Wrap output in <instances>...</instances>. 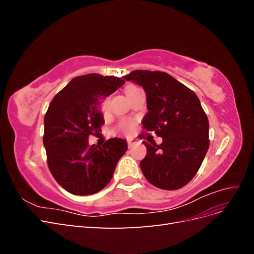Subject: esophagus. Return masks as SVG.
<instances>
[{
	"label": "esophagus",
	"instance_id": "obj_1",
	"mask_svg": "<svg viewBox=\"0 0 254 254\" xmlns=\"http://www.w3.org/2000/svg\"><path fill=\"white\" fill-rule=\"evenodd\" d=\"M127 143H128V147H131V146H133L136 143V140L135 139H128Z\"/></svg>",
	"mask_w": 254,
	"mask_h": 254
}]
</instances>
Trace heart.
Listing matches in <instances>:
<instances>
[{
  "label": "heart",
  "mask_w": 254,
  "mask_h": 254,
  "mask_svg": "<svg viewBox=\"0 0 254 254\" xmlns=\"http://www.w3.org/2000/svg\"><path fill=\"white\" fill-rule=\"evenodd\" d=\"M130 88H133V87H128V88L126 89V91L129 90ZM108 105H109V101H108V99H105V101H104L103 104H102V110H103L104 112H106L107 109H108ZM121 128H122V130H123V131H124V132H126V133H131V132L133 131V129H134V125L132 124L131 122H125V123H123Z\"/></svg>",
  "instance_id": "1"
}]
</instances>
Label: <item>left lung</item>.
<instances>
[{"label":"left lung","instance_id":"8db88e82","mask_svg":"<svg viewBox=\"0 0 254 254\" xmlns=\"http://www.w3.org/2000/svg\"><path fill=\"white\" fill-rule=\"evenodd\" d=\"M123 78L143 87L148 110L143 128L162 137L160 145L143 142L147 153L140 166L145 178L159 189H181L197 174L209 149V120L200 101L164 72L135 70Z\"/></svg>","mask_w":254,"mask_h":254}]
</instances>
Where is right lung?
<instances>
[{
	"instance_id": "add662e5",
	"label": "right lung",
	"mask_w": 254,
	"mask_h": 254,
	"mask_svg": "<svg viewBox=\"0 0 254 254\" xmlns=\"http://www.w3.org/2000/svg\"><path fill=\"white\" fill-rule=\"evenodd\" d=\"M125 83L115 76L91 73L73 78L53 98L44 117L43 145L49 168L68 193L92 195L111 180L128 146L113 137L90 146L89 135L102 131L103 99Z\"/></svg>"
}]
</instances>
